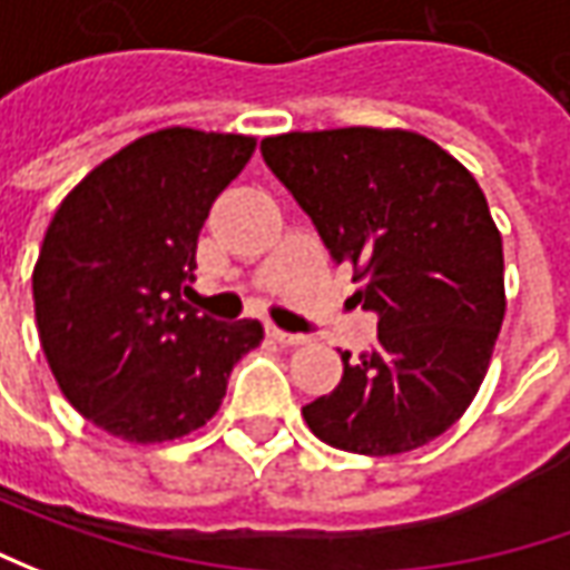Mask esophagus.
<instances>
[{
	"mask_svg": "<svg viewBox=\"0 0 570 570\" xmlns=\"http://www.w3.org/2000/svg\"><path fill=\"white\" fill-rule=\"evenodd\" d=\"M267 337L281 346H303L308 341L305 334H289V331H281V327H267Z\"/></svg>",
	"mask_w": 570,
	"mask_h": 570,
	"instance_id": "1",
	"label": "esophagus"
}]
</instances>
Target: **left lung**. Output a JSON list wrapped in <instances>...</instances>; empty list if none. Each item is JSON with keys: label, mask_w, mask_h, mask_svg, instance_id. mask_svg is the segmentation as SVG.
I'll return each mask as SVG.
<instances>
[{"label": "left lung", "mask_w": 570, "mask_h": 570, "mask_svg": "<svg viewBox=\"0 0 570 570\" xmlns=\"http://www.w3.org/2000/svg\"><path fill=\"white\" fill-rule=\"evenodd\" d=\"M262 154L379 315V344L341 353V384L303 406L308 429L365 458L439 439L476 397L504 318L501 233L480 183L406 128L286 131Z\"/></svg>", "instance_id": "obj_1"}]
</instances>
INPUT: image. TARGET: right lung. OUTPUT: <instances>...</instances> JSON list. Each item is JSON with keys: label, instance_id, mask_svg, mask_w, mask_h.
I'll use <instances>...</instances> for the list:
<instances>
[{"label": "right lung", "instance_id": "1", "mask_svg": "<svg viewBox=\"0 0 570 570\" xmlns=\"http://www.w3.org/2000/svg\"><path fill=\"white\" fill-rule=\"evenodd\" d=\"M252 154V135L150 131L90 169L47 226L33 265L43 356L66 401L122 442L202 429L233 365L265 341L252 318L183 303L207 210Z\"/></svg>", "mask_w": 570, "mask_h": 570}]
</instances>
